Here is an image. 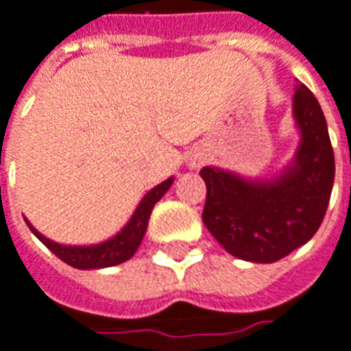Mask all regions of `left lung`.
<instances>
[{
    "instance_id": "left-lung-1",
    "label": "left lung",
    "mask_w": 351,
    "mask_h": 351,
    "mask_svg": "<svg viewBox=\"0 0 351 351\" xmlns=\"http://www.w3.org/2000/svg\"><path fill=\"white\" fill-rule=\"evenodd\" d=\"M300 146L283 173L252 181L215 166L202 168L207 185L204 223L229 254L276 263L313 239L328 210L335 155L315 94L298 83L292 99Z\"/></svg>"
}]
</instances>
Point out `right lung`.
I'll use <instances>...</instances> for the list:
<instances>
[{
    "mask_svg": "<svg viewBox=\"0 0 351 351\" xmlns=\"http://www.w3.org/2000/svg\"><path fill=\"white\" fill-rule=\"evenodd\" d=\"M173 178H168L166 181H162L160 185H157L155 189L147 192L146 196L142 197V202L138 204L136 210L131 216L120 233H116L112 239L105 242H99V244H92V246H64V244H59V242H53L46 239V237L38 233L29 220H25V223L29 226V229L33 231V235L38 239V241L47 246L51 252H53L60 261H64L66 265L73 266V268H79V270H90V268H107V266H116L123 263V261L131 259L135 252L141 246L142 239H144V233L147 229V222H149V215L154 210L155 204L159 202L160 197L165 196L166 191L172 186Z\"/></svg>",
    "mask_w": 351,
    "mask_h": 351,
    "instance_id": "1",
    "label": "right lung"
}]
</instances>
